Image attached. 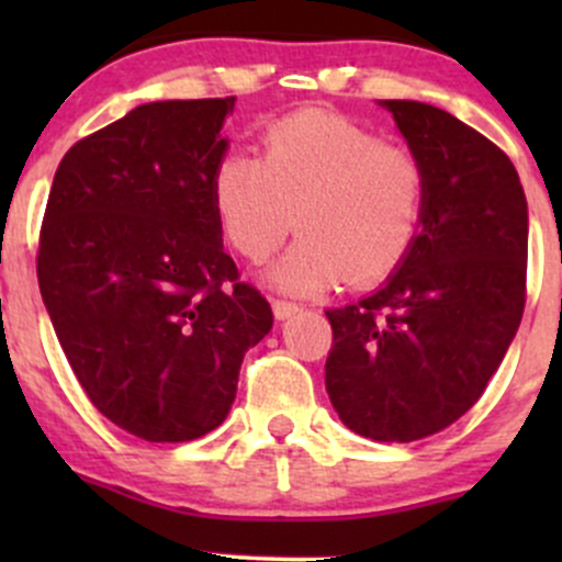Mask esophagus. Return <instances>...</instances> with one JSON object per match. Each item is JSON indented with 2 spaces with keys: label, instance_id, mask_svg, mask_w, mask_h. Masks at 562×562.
Instances as JSON below:
<instances>
[{
  "label": "esophagus",
  "instance_id": "esophagus-1",
  "mask_svg": "<svg viewBox=\"0 0 562 562\" xmlns=\"http://www.w3.org/2000/svg\"><path fill=\"white\" fill-rule=\"evenodd\" d=\"M271 310H274L277 321H288V317L296 315L299 310H302V304L288 302V299H274V302H271Z\"/></svg>",
  "mask_w": 562,
  "mask_h": 562
}]
</instances>
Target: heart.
<instances>
[{"mask_svg":"<svg viewBox=\"0 0 562 562\" xmlns=\"http://www.w3.org/2000/svg\"><path fill=\"white\" fill-rule=\"evenodd\" d=\"M427 195V168L411 146L326 111L269 124L260 160L228 151L212 171L220 231L249 263L269 260L293 225L302 231L271 274L293 293L394 274L422 234Z\"/></svg>","mask_w":562,"mask_h":562,"instance_id":"obj_1","label":"heart"}]
</instances>
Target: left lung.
<instances>
[{
    "instance_id": "1",
    "label": "left lung",
    "mask_w": 562,
    "mask_h": 562,
    "mask_svg": "<svg viewBox=\"0 0 562 562\" xmlns=\"http://www.w3.org/2000/svg\"><path fill=\"white\" fill-rule=\"evenodd\" d=\"M429 179L422 234L386 285L326 310V391L381 443L440 432L501 367L527 296V201L503 149L440 108L381 100Z\"/></svg>"
}]
</instances>
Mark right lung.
<instances>
[{"instance_id": "1", "label": "right lung", "mask_w": 562, "mask_h": 562, "mask_svg": "<svg viewBox=\"0 0 562 562\" xmlns=\"http://www.w3.org/2000/svg\"><path fill=\"white\" fill-rule=\"evenodd\" d=\"M236 98L162 100L78 140L56 168L37 282L61 350L100 413L149 443L228 416L269 302L223 249L212 171Z\"/></svg>"}]
</instances>
